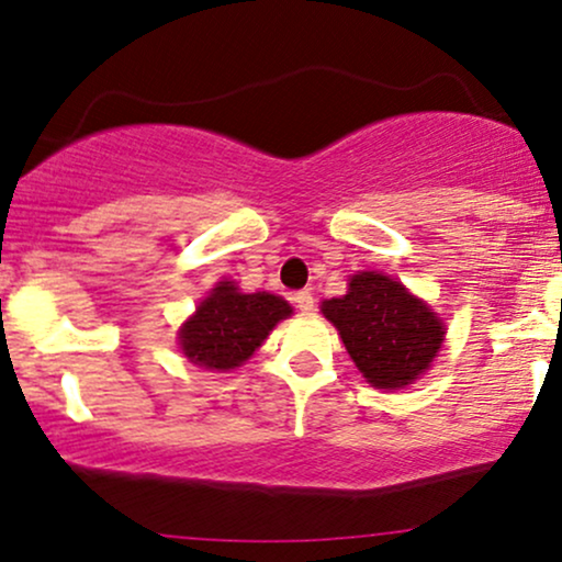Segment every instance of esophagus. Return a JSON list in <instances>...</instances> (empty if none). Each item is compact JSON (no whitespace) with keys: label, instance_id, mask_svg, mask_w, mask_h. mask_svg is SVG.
<instances>
[{"label":"esophagus","instance_id":"1","mask_svg":"<svg viewBox=\"0 0 562 562\" xmlns=\"http://www.w3.org/2000/svg\"><path fill=\"white\" fill-rule=\"evenodd\" d=\"M295 306H299V312L303 314H314V308H317V301H314L312 290H301V293H295Z\"/></svg>","mask_w":562,"mask_h":562}]
</instances>
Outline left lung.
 Segmentation results:
<instances>
[{"instance_id": "obj_1", "label": "left lung", "mask_w": 562, "mask_h": 562, "mask_svg": "<svg viewBox=\"0 0 562 562\" xmlns=\"http://www.w3.org/2000/svg\"><path fill=\"white\" fill-rule=\"evenodd\" d=\"M348 357L375 389H404L415 383L443 344V322L428 303L402 282L380 272H359L348 293L322 301Z\"/></svg>"}]
</instances>
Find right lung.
<instances>
[{
	"instance_id": "add662e5",
	"label": "right lung",
	"mask_w": 562,
	"mask_h": 562,
	"mask_svg": "<svg viewBox=\"0 0 562 562\" xmlns=\"http://www.w3.org/2000/svg\"><path fill=\"white\" fill-rule=\"evenodd\" d=\"M290 314L293 308L280 295L267 290L240 293L235 282L222 280L179 327V346L184 357L203 370H235L254 357L277 322Z\"/></svg>"
}]
</instances>
